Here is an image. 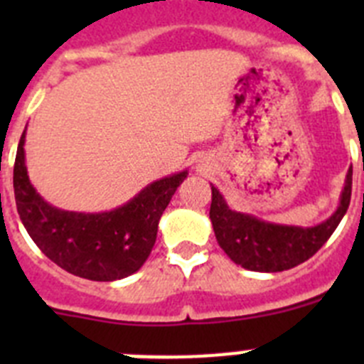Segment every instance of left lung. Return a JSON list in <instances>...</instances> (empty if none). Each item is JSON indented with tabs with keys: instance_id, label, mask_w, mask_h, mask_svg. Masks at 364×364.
I'll return each mask as SVG.
<instances>
[{
	"instance_id": "1",
	"label": "left lung",
	"mask_w": 364,
	"mask_h": 364,
	"mask_svg": "<svg viewBox=\"0 0 364 364\" xmlns=\"http://www.w3.org/2000/svg\"><path fill=\"white\" fill-rule=\"evenodd\" d=\"M352 198V169L346 175L339 208L324 222L311 228L282 226L230 210L224 197L211 186L210 218L218 246L235 264L252 272H284L319 252L345 217Z\"/></svg>"
}]
</instances>
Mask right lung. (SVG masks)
<instances>
[{
	"mask_svg": "<svg viewBox=\"0 0 364 364\" xmlns=\"http://www.w3.org/2000/svg\"><path fill=\"white\" fill-rule=\"evenodd\" d=\"M25 131L14 162L16 208L25 230L54 264L89 281H117L138 272L156 240L159 220L188 171L156 180L133 200L105 213L58 210L32 188Z\"/></svg>",
	"mask_w": 364,
	"mask_h": 364,
	"instance_id": "right-lung-1",
	"label": "right lung"
}]
</instances>
